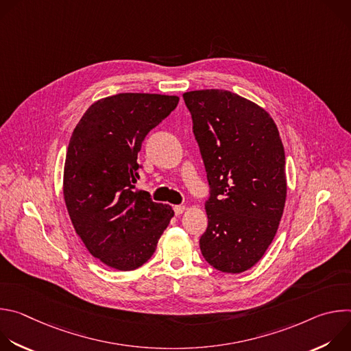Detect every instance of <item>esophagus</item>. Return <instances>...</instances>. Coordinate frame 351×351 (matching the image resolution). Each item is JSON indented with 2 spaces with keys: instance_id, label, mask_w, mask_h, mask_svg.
Returning a JSON list of instances; mask_svg holds the SVG:
<instances>
[{
  "instance_id": "obj_1",
  "label": "esophagus",
  "mask_w": 351,
  "mask_h": 351,
  "mask_svg": "<svg viewBox=\"0 0 351 351\" xmlns=\"http://www.w3.org/2000/svg\"><path fill=\"white\" fill-rule=\"evenodd\" d=\"M183 211H184V206H175L173 207L175 215H180V214H183Z\"/></svg>"
}]
</instances>
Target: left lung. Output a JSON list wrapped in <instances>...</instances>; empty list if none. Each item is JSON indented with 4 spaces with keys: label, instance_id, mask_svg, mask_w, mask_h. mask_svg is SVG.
Returning <instances> with one entry per match:
<instances>
[{
    "label": "left lung",
    "instance_id": "obj_1",
    "mask_svg": "<svg viewBox=\"0 0 351 351\" xmlns=\"http://www.w3.org/2000/svg\"><path fill=\"white\" fill-rule=\"evenodd\" d=\"M183 99L210 184L199 248L215 269L244 272L265 254L285 208L278 128L265 110L228 90L189 91Z\"/></svg>",
    "mask_w": 351,
    "mask_h": 351
}]
</instances>
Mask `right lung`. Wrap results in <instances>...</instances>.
<instances>
[{
    "label": "right lung",
    "mask_w": 351,
    "mask_h": 351,
    "mask_svg": "<svg viewBox=\"0 0 351 351\" xmlns=\"http://www.w3.org/2000/svg\"><path fill=\"white\" fill-rule=\"evenodd\" d=\"M179 97L121 93L94 103L76 125L66 152L64 197L90 254L119 271L149 260L173 211L137 191V154L149 130Z\"/></svg>",
    "instance_id": "obj_1"
}]
</instances>
